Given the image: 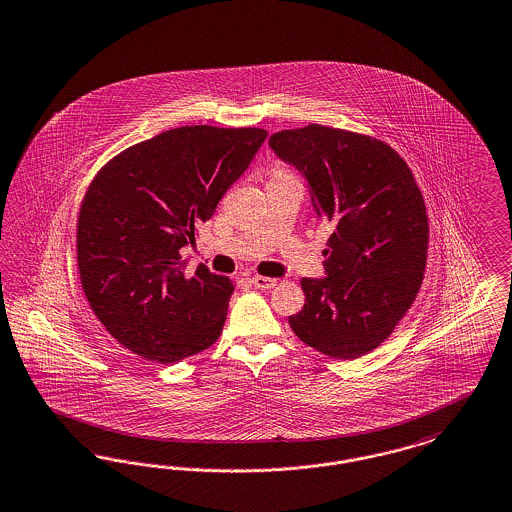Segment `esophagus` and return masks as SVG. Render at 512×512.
Masks as SVG:
<instances>
[{
  "mask_svg": "<svg viewBox=\"0 0 512 512\" xmlns=\"http://www.w3.org/2000/svg\"><path fill=\"white\" fill-rule=\"evenodd\" d=\"M251 284L259 289H270L276 286V278H268V276H253Z\"/></svg>",
  "mask_w": 512,
  "mask_h": 512,
  "instance_id": "obj_1",
  "label": "esophagus"
}]
</instances>
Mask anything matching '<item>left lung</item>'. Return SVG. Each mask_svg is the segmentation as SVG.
I'll use <instances>...</instances> for the list:
<instances>
[{"mask_svg":"<svg viewBox=\"0 0 512 512\" xmlns=\"http://www.w3.org/2000/svg\"><path fill=\"white\" fill-rule=\"evenodd\" d=\"M268 144L303 175L318 219L335 226L324 276L301 280L305 307L289 326L331 358L364 356L389 337L423 282V196L406 162L377 139L312 123Z\"/></svg>","mask_w":512,"mask_h":512,"instance_id":"obj_1","label":"left lung"}]
</instances>
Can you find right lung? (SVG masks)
Masks as SVG:
<instances>
[{"mask_svg": "<svg viewBox=\"0 0 512 512\" xmlns=\"http://www.w3.org/2000/svg\"><path fill=\"white\" fill-rule=\"evenodd\" d=\"M265 129L177 127L135 144L93 179L78 219L83 293L131 352L173 364L211 347L234 286L204 265L184 272V246L211 219Z\"/></svg>", "mask_w": 512, "mask_h": 512, "instance_id": "1", "label": "right lung"}]
</instances>
